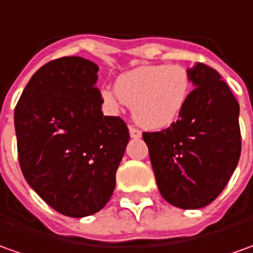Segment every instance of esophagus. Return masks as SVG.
I'll list each match as a JSON object with an SVG mask.
<instances>
[{
  "label": "esophagus",
  "instance_id": "34e87169",
  "mask_svg": "<svg viewBox=\"0 0 253 253\" xmlns=\"http://www.w3.org/2000/svg\"><path fill=\"white\" fill-rule=\"evenodd\" d=\"M128 131H130V137L131 138H140L141 137V131L138 128H135V127L130 126L128 127Z\"/></svg>",
  "mask_w": 253,
  "mask_h": 253
}]
</instances>
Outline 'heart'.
<instances>
[{
	"label": "heart",
	"instance_id": "heart-1",
	"mask_svg": "<svg viewBox=\"0 0 253 253\" xmlns=\"http://www.w3.org/2000/svg\"><path fill=\"white\" fill-rule=\"evenodd\" d=\"M191 94V77L180 65H142L122 73L115 91H102L105 105L118 111L131 105L134 120L149 130H163L176 122Z\"/></svg>",
	"mask_w": 253,
	"mask_h": 253
}]
</instances>
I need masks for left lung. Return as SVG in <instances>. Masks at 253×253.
I'll use <instances>...</instances> for the list:
<instances>
[{"mask_svg": "<svg viewBox=\"0 0 253 253\" xmlns=\"http://www.w3.org/2000/svg\"><path fill=\"white\" fill-rule=\"evenodd\" d=\"M187 72L195 88L181 116L142 138L161 195L170 205L199 209L219 197L238 165L240 105L214 69L195 63Z\"/></svg>", "mask_w": 253, "mask_h": 253, "instance_id": "8db88e82", "label": "left lung"}]
</instances>
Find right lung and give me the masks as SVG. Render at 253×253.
Returning <instances> with one entry per match:
<instances>
[{"label": "right lung", "mask_w": 253, "mask_h": 253, "mask_svg": "<svg viewBox=\"0 0 253 253\" xmlns=\"http://www.w3.org/2000/svg\"><path fill=\"white\" fill-rule=\"evenodd\" d=\"M98 68L82 56L48 62L15 108L20 169L48 205L69 217L99 212L111 199L130 134L104 116Z\"/></svg>", "instance_id": "obj_1"}]
</instances>
